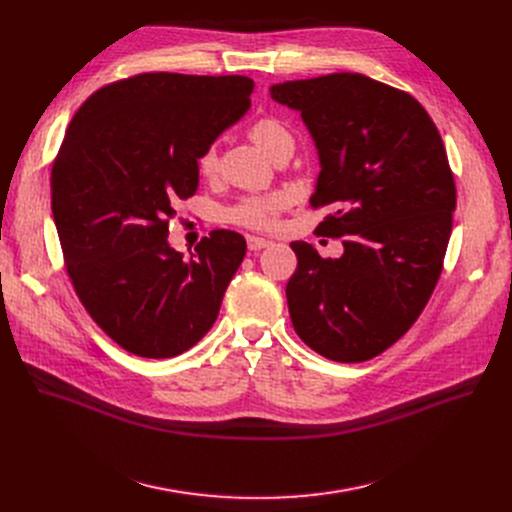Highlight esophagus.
<instances>
[{
	"label": "esophagus",
	"mask_w": 512,
	"mask_h": 512,
	"mask_svg": "<svg viewBox=\"0 0 512 512\" xmlns=\"http://www.w3.org/2000/svg\"><path fill=\"white\" fill-rule=\"evenodd\" d=\"M271 241L269 239H262V237H256V235H248V248L250 250H262V248H269Z\"/></svg>",
	"instance_id": "34e87169"
}]
</instances>
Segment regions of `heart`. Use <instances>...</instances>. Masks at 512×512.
<instances>
[{
    "label": "heart",
    "instance_id": "b5f03b06",
    "mask_svg": "<svg viewBox=\"0 0 512 512\" xmlns=\"http://www.w3.org/2000/svg\"><path fill=\"white\" fill-rule=\"evenodd\" d=\"M250 139L254 141L256 148L271 156L275 148H279L281 143L291 141L289 131L277 123L275 118H262L258 123L252 125L250 129ZM218 166V156L216 148L210 145L200 156H198V170L202 177H212L216 173ZM285 206V198L281 193H271V196H258V198H246L239 202L231 212V221L241 225V227H250V229H269L275 225L277 214Z\"/></svg>",
    "mask_w": 512,
    "mask_h": 512
}]
</instances>
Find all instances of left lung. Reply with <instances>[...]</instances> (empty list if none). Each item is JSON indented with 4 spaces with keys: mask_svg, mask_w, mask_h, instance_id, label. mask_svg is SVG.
Returning <instances> with one entry per match:
<instances>
[{
    "mask_svg": "<svg viewBox=\"0 0 512 512\" xmlns=\"http://www.w3.org/2000/svg\"><path fill=\"white\" fill-rule=\"evenodd\" d=\"M271 97L300 112L319 152L310 206L333 212L316 229L344 237L339 258L291 243V323L329 360H369L412 327L440 279L456 208L444 141L415 97L358 72L285 81Z\"/></svg>",
    "mask_w": 512,
    "mask_h": 512,
    "instance_id": "8db88e82",
    "label": "left lung"
}]
</instances>
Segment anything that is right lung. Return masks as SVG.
<instances>
[{
    "instance_id": "obj_1",
    "label": "right lung",
    "mask_w": 512,
    "mask_h": 512,
    "mask_svg": "<svg viewBox=\"0 0 512 512\" xmlns=\"http://www.w3.org/2000/svg\"><path fill=\"white\" fill-rule=\"evenodd\" d=\"M252 91L239 75L143 72L97 89L70 120L52 168L66 271L91 319L131 354L196 346L246 256L227 229L183 256L168 223L198 191V156L248 112Z\"/></svg>"
}]
</instances>
